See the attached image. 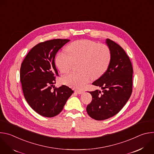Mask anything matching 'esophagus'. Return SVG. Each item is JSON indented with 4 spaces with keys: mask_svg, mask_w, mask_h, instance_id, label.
<instances>
[{
    "mask_svg": "<svg viewBox=\"0 0 154 154\" xmlns=\"http://www.w3.org/2000/svg\"><path fill=\"white\" fill-rule=\"evenodd\" d=\"M75 92L77 93L78 94H82L84 93V91H83V90H75Z\"/></svg>",
    "mask_w": 154,
    "mask_h": 154,
    "instance_id": "34e87169",
    "label": "esophagus"
}]
</instances>
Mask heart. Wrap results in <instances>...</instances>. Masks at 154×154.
Segmentation results:
<instances>
[{
    "instance_id": "heart-1",
    "label": "heart",
    "mask_w": 154,
    "mask_h": 154,
    "mask_svg": "<svg viewBox=\"0 0 154 154\" xmlns=\"http://www.w3.org/2000/svg\"><path fill=\"white\" fill-rule=\"evenodd\" d=\"M65 52H60L55 58V64L61 73H67L75 63L80 62L79 73L64 75L62 82L76 89H82L91 78L97 79L108 69L111 61V51L104 44L89 39H80L71 42Z\"/></svg>"
}]
</instances>
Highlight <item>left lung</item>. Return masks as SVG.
Here are the masks:
<instances>
[{"instance_id": "8db88e82", "label": "left lung", "mask_w": 154, "mask_h": 154, "mask_svg": "<svg viewBox=\"0 0 154 154\" xmlns=\"http://www.w3.org/2000/svg\"><path fill=\"white\" fill-rule=\"evenodd\" d=\"M106 42L111 51L110 63L106 71L92 83L103 91L89 92L93 99L86 107L88 115L97 121L118 113L132 93L134 71L128 56L113 41L106 39Z\"/></svg>"}]
</instances>
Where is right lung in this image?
I'll use <instances>...</instances> for the list:
<instances>
[{"mask_svg": "<svg viewBox=\"0 0 154 154\" xmlns=\"http://www.w3.org/2000/svg\"><path fill=\"white\" fill-rule=\"evenodd\" d=\"M69 41L54 39L40 42L29 51L21 64L20 80L24 97L33 110L42 116L58 115L73 93L66 85L52 90L58 76L55 55Z\"/></svg>", "mask_w": 154, "mask_h": 154, "instance_id": "1", "label": "right lung"}]
</instances>
